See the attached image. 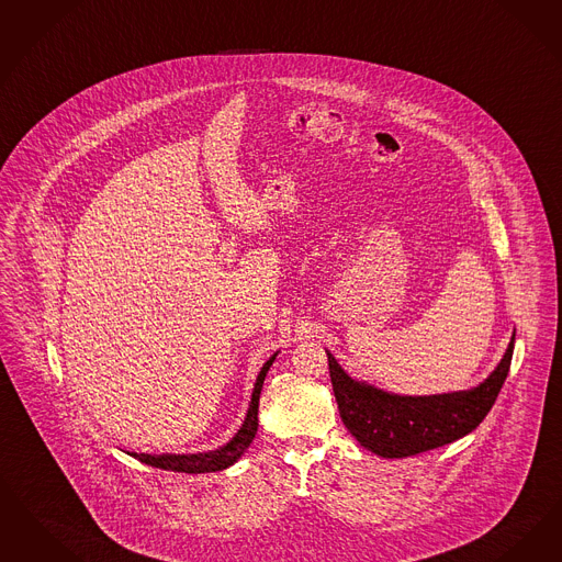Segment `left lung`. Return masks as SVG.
I'll list each match as a JSON object with an SVG mask.
<instances>
[{"mask_svg":"<svg viewBox=\"0 0 562 562\" xmlns=\"http://www.w3.org/2000/svg\"><path fill=\"white\" fill-rule=\"evenodd\" d=\"M513 349L515 337L497 368L479 386L418 397L386 393L356 381L338 366L333 353L326 356L342 425L372 453L407 458L448 446L483 423L508 376Z\"/></svg>","mask_w":562,"mask_h":562,"instance_id":"left-lung-1","label":"left lung"}]
</instances>
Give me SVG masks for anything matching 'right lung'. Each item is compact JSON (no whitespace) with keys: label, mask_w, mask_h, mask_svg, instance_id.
I'll return each instance as SVG.
<instances>
[{"label":"right lung","mask_w":562,"mask_h":562,"mask_svg":"<svg viewBox=\"0 0 562 562\" xmlns=\"http://www.w3.org/2000/svg\"><path fill=\"white\" fill-rule=\"evenodd\" d=\"M278 353H273L270 360L263 363L255 389H252V397H250V405H248L247 418L243 423L240 430L232 437V441H227L224 448L215 449V451H204V453H135V451H127L130 456L137 458L139 462L155 467V469H162V471L173 472H188V474H201V472H215L224 471L227 467H232L245 451H247L250 441L257 435V427H259V395L263 389V381L266 374L270 370L271 363L276 360Z\"/></svg>","instance_id":"1"}]
</instances>
